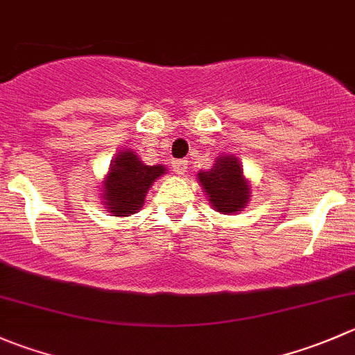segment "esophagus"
<instances>
[{
  "label": "esophagus",
  "instance_id": "1",
  "mask_svg": "<svg viewBox=\"0 0 355 355\" xmlns=\"http://www.w3.org/2000/svg\"><path fill=\"white\" fill-rule=\"evenodd\" d=\"M171 166H173V171L177 175H184L185 171H187V161L185 159H177L171 163Z\"/></svg>",
  "mask_w": 355,
  "mask_h": 355
}]
</instances>
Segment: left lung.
Here are the masks:
<instances>
[{"mask_svg": "<svg viewBox=\"0 0 355 355\" xmlns=\"http://www.w3.org/2000/svg\"><path fill=\"white\" fill-rule=\"evenodd\" d=\"M198 180L201 182L213 209L223 215L243 211L250 201V185L237 157L220 156L211 170L199 171Z\"/></svg>", "mask_w": 355, "mask_h": 355, "instance_id": "1", "label": "left lung"}]
</instances>
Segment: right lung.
<instances>
[{
	"mask_svg": "<svg viewBox=\"0 0 355 355\" xmlns=\"http://www.w3.org/2000/svg\"><path fill=\"white\" fill-rule=\"evenodd\" d=\"M166 168L147 166L133 150H123L111 163L104 180V202L112 216H130L144 206L147 191Z\"/></svg>",
	"mask_w": 355,
	"mask_h": 355,
	"instance_id": "obj_1",
	"label": "right lung"
}]
</instances>
